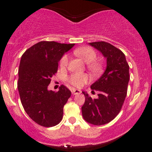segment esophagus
<instances>
[{"mask_svg":"<svg viewBox=\"0 0 152 152\" xmlns=\"http://www.w3.org/2000/svg\"><path fill=\"white\" fill-rule=\"evenodd\" d=\"M71 92H72V94H73V95H78L81 93L80 90H77V89H74V88L72 89Z\"/></svg>","mask_w":152,"mask_h":152,"instance_id":"obj_1","label":"esophagus"}]
</instances>
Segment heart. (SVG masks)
I'll list each match as a JSON object with an SVG mask.
<instances>
[{
	"instance_id": "1",
	"label": "heart",
	"mask_w": 152,
	"mask_h": 152,
	"mask_svg": "<svg viewBox=\"0 0 152 152\" xmlns=\"http://www.w3.org/2000/svg\"><path fill=\"white\" fill-rule=\"evenodd\" d=\"M74 53L87 63V67L93 74H99L102 70V64L97 60V54L93 48L90 47H82L76 49ZM69 57L67 54H64L59 60V67L62 69H65L68 65ZM69 84L73 87L80 88L89 82V77L86 73H74L70 74L67 78Z\"/></svg>"
}]
</instances>
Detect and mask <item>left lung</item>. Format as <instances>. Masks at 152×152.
Returning <instances> with one entry per match:
<instances>
[{
  "label": "left lung",
  "mask_w": 152,
  "mask_h": 152,
  "mask_svg": "<svg viewBox=\"0 0 152 152\" xmlns=\"http://www.w3.org/2000/svg\"><path fill=\"white\" fill-rule=\"evenodd\" d=\"M107 58V68L102 77L91 85L92 92L99 91L93 99L85 92L82 116L88 123L100 126L108 124L120 113L127 94L129 66L120 49L107 42H90Z\"/></svg>",
  "instance_id": "left-lung-1"
}]
</instances>
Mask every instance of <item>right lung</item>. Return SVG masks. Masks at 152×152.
Listing matches in <instances>:
<instances>
[{
	"label": "right lung",
	"mask_w": 152,
	"mask_h": 152,
	"mask_svg": "<svg viewBox=\"0 0 152 152\" xmlns=\"http://www.w3.org/2000/svg\"><path fill=\"white\" fill-rule=\"evenodd\" d=\"M73 45L41 41L22 55L18 82L21 103L29 117L42 126H54L63 117V107L71 92L63 85L57 92L48 90V86L57 73L61 57Z\"/></svg>",
	"instance_id": "add662e5"
}]
</instances>
